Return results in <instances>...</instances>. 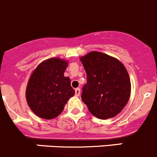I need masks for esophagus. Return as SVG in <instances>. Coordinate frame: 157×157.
Here are the masks:
<instances>
[{
	"label": "esophagus",
	"mask_w": 157,
	"mask_h": 157,
	"mask_svg": "<svg viewBox=\"0 0 157 157\" xmlns=\"http://www.w3.org/2000/svg\"><path fill=\"white\" fill-rule=\"evenodd\" d=\"M75 95L76 96H78V95H80V92H81V90H80L79 88H77V89H75Z\"/></svg>",
	"instance_id": "34e87169"
}]
</instances>
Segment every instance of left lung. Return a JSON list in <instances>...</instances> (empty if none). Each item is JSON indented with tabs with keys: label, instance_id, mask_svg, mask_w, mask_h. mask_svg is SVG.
Segmentation results:
<instances>
[{
	"label": "left lung",
	"instance_id": "left-lung-1",
	"mask_svg": "<svg viewBox=\"0 0 157 157\" xmlns=\"http://www.w3.org/2000/svg\"><path fill=\"white\" fill-rule=\"evenodd\" d=\"M87 74L82 100L98 119L119 114L130 97L131 82L126 67L116 58L99 52L80 57Z\"/></svg>",
	"mask_w": 157,
	"mask_h": 157
}]
</instances>
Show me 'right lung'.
Returning a JSON list of instances; mask_svg holds the SVG:
<instances>
[{
    "label": "right lung",
    "instance_id": "add662e5",
    "mask_svg": "<svg viewBox=\"0 0 157 157\" xmlns=\"http://www.w3.org/2000/svg\"><path fill=\"white\" fill-rule=\"evenodd\" d=\"M68 64L65 59L51 58L41 62L31 73L25 95L28 106L38 117L55 119L75 95L71 80L64 75Z\"/></svg>",
    "mask_w": 157,
    "mask_h": 157
}]
</instances>
